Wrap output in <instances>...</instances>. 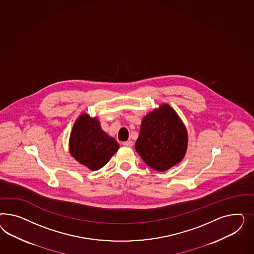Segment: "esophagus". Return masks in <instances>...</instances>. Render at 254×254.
<instances>
[{
	"label": "esophagus",
	"mask_w": 254,
	"mask_h": 254,
	"mask_svg": "<svg viewBox=\"0 0 254 254\" xmlns=\"http://www.w3.org/2000/svg\"><path fill=\"white\" fill-rule=\"evenodd\" d=\"M123 145L125 147H132L133 146V141H131V140H127V141H124Z\"/></svg>",
	"instance_id": "obj_1"
}]
</instances>
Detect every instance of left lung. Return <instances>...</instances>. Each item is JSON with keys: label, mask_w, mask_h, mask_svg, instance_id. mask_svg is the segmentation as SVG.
Listing matches in <instances>:
<instances>
[{"label": "left lung", "mask_w": 254, "mask_h": 254, "mask_svg": "<svg viewBox=\"0 0 254 254\" xmlns=\"http://www.w3.org/2000/svg\"><path fill=\"white\" fill-rule=\"evenodd\" d=\"M135 149L142 160L157 171H165L183 160L187 132L172 108L164 104L143 118Z\"/></svg>", "instance_id": "left-lung-1"}]
</instances>
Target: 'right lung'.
I'll use <instances>...</instances> for the list:
<instances>
[{"instance_id":"obj_1","label":"right lung","mask_w":254,"mask_h":254,"mask_svg":"<svg viewBox=\"0 0 254 254\" xmlns=\"http://www.w3.org/2000/svg\"><path fill=\"white\" fill-rule=\"evenodd\" d=\"M119 148L114 138L109 137L96 118L82 115L74 124L69 138L71 155L91 170L107 164Z\"/></svg>"}]
</instances>
